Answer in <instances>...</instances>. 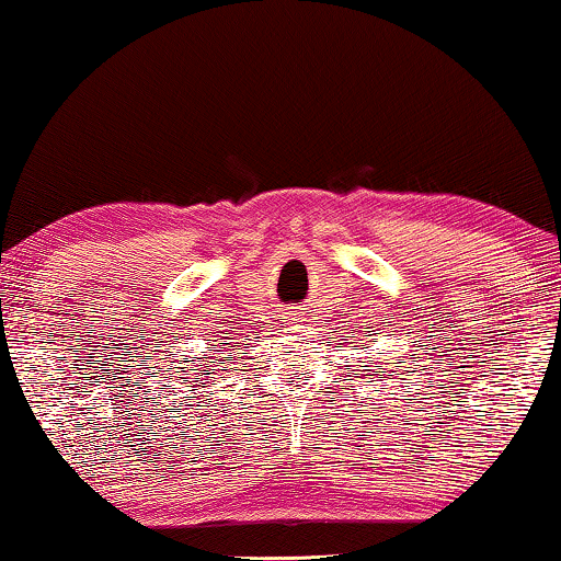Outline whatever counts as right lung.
Wrapping results in <instances>:
<instances>
[{"label": "right lung", "instance_id": "add662e5", "mask_svg": "<svg viewBox=\"0 0 561 561\" xmlns=\"http://www.w3.org/2000/svg\"><path fill=\"white\" fill-rule=\"evenodd\" d=\"M214 363H216V360L210 358V360H206V366H203V368H208V370H216V368H214ZM191 370H198V368H191ZM201 376H203V381H206V378H210L208 374H201ZM206 383H208V381H206Z\"/></svg>", "mask_w": 561, "mask_h": 561}]
</instances>
